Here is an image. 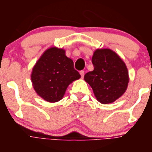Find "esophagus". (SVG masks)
<instances>
[{"label":"esophagus","instance_id":"esophagus-1","mask_svg":"<svg viewBox=\"0 0 152 152\" xmlns=\"http://www.w3.org/2000/svg\"><path fill=\"white\" fill-rule=\"evenodd\" d=\"M80 77H81V78H83L84 76V71H80Z\"/></svg>","mask_w":152,"mask_h":152}]
</instances>
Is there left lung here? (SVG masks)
<instances>
[{"label":"left lung","instance_id":"8db88e82","mask_svg":"<svg viewBox=\"0 0 152 152\" xmlns=\"http://www.w3.org/2000/svg\"><path fill=\"white\" fill-rule=\"evenodd\" d=\"M94 70L86 73L84 80L90 84L99 102H114L126 91L129 83L128 70L113 51L96 49L92 57Z\"/></svg>","mask_w":152,"mask_h":152}]
</instances>
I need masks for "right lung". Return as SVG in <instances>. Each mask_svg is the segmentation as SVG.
Returning <instances> with one entry per match:
<instances>
[{
	"mask_svg": "<svg viewBox=\"0 0 152 152\" xmlns=\"http://www.w3.org/2000/svg\"><path fill=\"white\" fill-rule=\"evenodd\" d=\"M80 77L62 49H47L35 64L31 80L36 92L51 103L61 100L68 86Z\"/></svg>",
	"mask_w": 152,
	"mask_h": 152,
	"instance_id": "right-lung-1",
	"label": "right lung"
}]
</instances>
